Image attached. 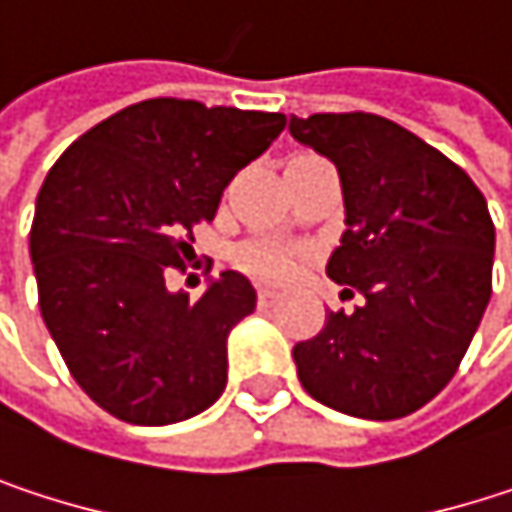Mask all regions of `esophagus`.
I'll return each mask as SVG.
<instances>
[{
    "instance_id": "obj_1",
    "label": "esophagus",
    "mask_w": 512,
    "mask_h": 512,
    "mask_svg": "<svg viewBox=\"0 0 512 512\" xmlns=\"http://www.w3.org/2000/svg\"><path fill=\"white\" fill-rule=\"evenodd\" d=\"M278 290H272V287H260L257 290V299H260V305H272V302H278Z\"/></svg>"
}]
</instances>
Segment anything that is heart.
I'll return each instance as SVG.
<instances>
[{
    "instance_id": "obj_1",
    "label": "heart",
    "mask_w": 512,
    "mask_h": 512,
    "mask_svg": "<svg viewBox=\"0 0 512 512\" xmlns=\"http://www.w3.org/2000/svg\"><path fill=\"white\" fill-rule=\"evenodd\" d=\"M240 263L257 278H284L293 266V257L284 246L260 240V243H249L240 252Z\"/></svg>"
}]
</instances>
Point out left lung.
Returning <instances> with one entry per match:
<instances>
[{
  "mask_svg": "<svg viewBox=\"0 0 512 512\" xmlns=\"http://www.w3.org/2000/svg\"><path fill=\"white\" fill-rule=\"evenodd\" d=\"M290 136L338 168L347 231L326 275L364 296L293 347L299 382L335 412L403 418L451 382L489 305L486 198L448 156L370 112L290 115Z\"/></svg>",
  "mask_w": 512,
  "mask_h": 512,
  "instance_id": "8db88e82",
  "label": "left lung"
}]
</instances>
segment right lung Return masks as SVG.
Here are the masks:
<instances>
[{
    "mask_svg": "<svg viewBox=\"0 0 512 512\" xmlns=\"http://www.w3.org/2000/svg\"><path fill=\"white\" fill-rule=\"evenodd\" d=\"M284 124L281 112L154 97L91 127L50 168L29 237L41 317L109 415L165 427L222 397L228 335L255 311V287L228 269L189 302L165 269Z\"/></svg>",
    "mask_w": 512,
    "mask_h": 512,
    "instance_id": "right-lung-1",
    "label": "right lung"
}]
</instances>
